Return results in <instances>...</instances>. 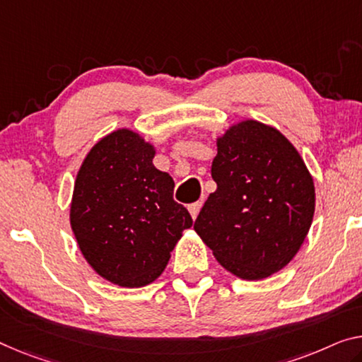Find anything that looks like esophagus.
I'll return each instance as SVG.
<instances>
[{
  "label": "esophagus",
  "instance_id": "1",
  "mask_svg": "<svg viewBox=\"0 0 362 362\" xmlns=\"http://www.w3.org/2000/svg\"><path fill=\"white\" fill-rule=\"evenodd\" d=\"M200 207H202V202H194V204H191L189 205V212H191V216L194 220L197 218V215H199V212H200Z\"/></svg>",
  "mask_w": 362,
  "mask_h": 362
}]
</instances>
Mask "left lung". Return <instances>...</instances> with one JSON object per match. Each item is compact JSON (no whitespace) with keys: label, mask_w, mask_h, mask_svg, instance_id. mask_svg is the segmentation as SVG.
Returning <instances> with one entry per match:
<instances>
[{"label":"left lung","mask_w":362,"mask_h":362,"mask_svg":"<svg viewBox=\"0 0 362 362\" xmlns=\"http://www.w3.org/2000/svg\"><path fill=\"white\" fill-rule=\"evenodd\" d=\"M216 147V191L194 230L228 272L262 280L290 262L308 236L315 209L313 176L293 144L259 121L231 126Z\"/></svg>","instance_id":"left-lung-1"}]
</instances>
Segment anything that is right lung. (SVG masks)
<instances>
[{
	"label": "right lung",
	"instance_id": "1",
	"mask_svg": "<svg viewBox=\"0 0 362 362\" xmlns=\"http://www.w3.org/2000/svg\"><path fill=\"white\" fill-rule=\"evenodd\" d=\"M153 155L141 136L118 129L92 147L76 177L69 216L77 244L92 269L119 286H146L162 275L192 226Z\"/></svg>",
	"mask_w": 362,
	"mask_h": 362
}]
</instances>
